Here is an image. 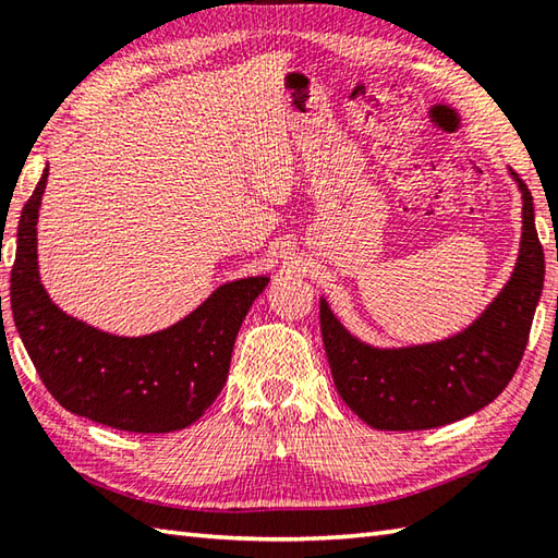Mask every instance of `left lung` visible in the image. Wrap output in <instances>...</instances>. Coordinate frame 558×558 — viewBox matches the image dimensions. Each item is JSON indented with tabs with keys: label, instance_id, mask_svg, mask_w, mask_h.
<instances>
[{
	"label": "left lung",
	"instance_id": "left-lung-1",
	"mask_svg": "<svg viewBox=\"0 0 558 558\" xmlns=\"http://www.w3.org/2000/svg\"><path fill=\"white\" fill-rule=\"evenodd\" d=\"M522 193V236L510 280L476 319L433 343L377 348L338 322L322 298L319 319L333 385L348 409L377 430H428L488 407L525 353L544 288V251L534 227L532 193Z\"/></svg>",
	"mask_w": 558,
	"mask_h": 558
}]
</instances>
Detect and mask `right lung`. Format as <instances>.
<instances>
[{"label":"right lung","mask_w":558,"mask_h":558,"mask_svg":"<svg viewBox=\"0 0 558 558\" xmlns=\"http://www.w3.org/2000/svg\"><path fill=\"white\" fill-rule=\"evenodd\" d=\"M46 183L48 169L21 210L11 268V314L43 385L60 407L108 428H189L222 391L239 326L270 278L225 282L163 331H98L64 314L40 286L36 225Z\"/></svg>","instance_id":"obj_1"}]
</instances>
